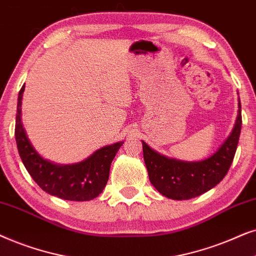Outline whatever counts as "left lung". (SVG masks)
Instances as JSON below:
<instances>
[{"mask_svg":"<svg viewBox=\"0 0 256 256\" xmlns=\"http://www.w3.org/2000/svg\"><path fill=\"white\" fill-rule=\"evenodd\" d=\"M238 100L239 110L233 130L208 158L200 162L168 158L142 140L150 182L160 194L173 200H188L212 190L224 178L233 162L242 124L240 98Z\"/></svg>","mask_w":256,"mask_h":256,"instance_id":"obj_1","label":"left lung"}]
</instances>
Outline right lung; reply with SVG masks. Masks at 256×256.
Returning a JSON list of instances; mask_svg holds the SVG:
<instances>
[{
    "mask_svg": "<svg viewBox=\"0 0 256 256\" xmlns=\"http://www.w3.org/2000/svg\"><path fill=\"white\" fill-rule=\"evenodd\" d=\"M24 85L17 98L15 139L23 165L44 192L70 202H88L97 198L106 186L110 166L124 142L104 146L83 162L56 164L44 159L34 148L22 122V97Z\"/></svg>",
    "mask_w": 256,
    "mask_h": 256,
    "instance_id": "right-lung-1",
    "label": "right lung"
}]
</instances>
